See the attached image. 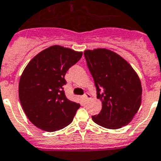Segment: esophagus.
Instances as JSON below:
<instances>
[{
  "label": "esophagus",
  "mask_w": 161,
  "mask_h": 161,
  "mask_svg": "<svg viewBox=\"0 0 161 161\" xmlns=\"http://www.w3.org/2000/svg\"><path fill=\"white\" fill-rule=\"evenodd\" d=\"M82 98H83V100H84L85 103H86V102L88 101L89 99H90V98H91V96L89 94H87V93H86V94L83 95Z\"/></svg>",
  "instance_id": "34e87169"
}]
</instances>
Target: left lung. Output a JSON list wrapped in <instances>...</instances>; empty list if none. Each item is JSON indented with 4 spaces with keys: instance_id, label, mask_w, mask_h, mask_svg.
Returning a JSON list of instances; mask_svg holds the SVG:
<instances>
[{
    "instance_id": "left-lung-1",
    "label": "left lung",
    "mask_w": 161,
    "mask_h": 161,
    "mask_svg": "<svg viewBox=\"0 0 161 161\" xmlns=\"http://www.w3.org/2000/svg\"><path fill=\"white\" fill-rule=\"evenodd\" d=\"M84 57L102 102L101 111L92 120L112 130L128 125L141 104L139 76L125 60L110 50H86Z\"/></svg>"
}]
</instances>
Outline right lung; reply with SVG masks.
Instances as JSON below:
<instances>
[{
  "instance_id": "obj_1",
  "label": "right lung",
  "mask_w": 161,
  "mask_h": 161,
  "mask_svg": "<svg viewBox=\"0 0 161 161\" xmlns=\"http://www.w3.org/2000/svg\"><path fill=\"white\" fill-rule=\"evenodd\" d=\"M82 53L54 45L40 52L26 65L19 81L22 107L31 122L53 132L72 122L80 104L68 100L65 75Z\"/></svg>"
}]
</instances>
